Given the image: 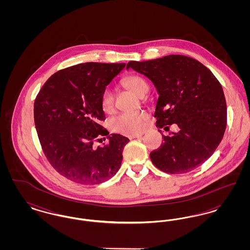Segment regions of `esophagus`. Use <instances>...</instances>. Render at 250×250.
<instances>
[{"mask_svg":"<svg viewBox=\"0 0 250 250\" xmlns=\"http://www.w3.org/2000/svg\"><path fill=\"white\" fill-rule=\"evenodd\" d=\"M142 136H143V134H133V135H129V136H128V138H129L130 140H133V139L140 138V137H142Z\"/></svg>","mask_w":250,"mask_h":250,"instance_id":"obj_1","label":"esophagus"}]
</instances>
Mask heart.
Masks as SVG:
<instances>
[{"label":"heart","mask_w":250,"mask_h":250,"mask_svg":"<svg viewBox=\"0 0 250 250\" xmlns=\"http://www.w3.org/2000/svg\"><path fill=\"white\" fill-rule=\"evenodd\" d=\"M122 85L139 96L146 94L149 90L147 81L139 75L125 77L122 80ZM101 104L105 111H110L114 107V95L109 89H106L101 95ZM148 118V113L143 110L123 112L111 118L109 125L115 132L133 135L141 133L144 129Z\"/></svg>","instance_id":"1"}]
</instances>
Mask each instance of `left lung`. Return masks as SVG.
I'll return each mask as SVG.
<instances>
[{
  "label": "left lung",
  "mask_w": 250,
  "mask_h": 250,
  "mask_svg": "<svg viewBox=\"0 0 250 250\" xmlns=\"http://www.w3.org/2000/svg\"><path fill=\"white\" fill-rule=\"evenodd\" d=\"M158 93L156 126L180 130L164 136L150 157L157 168L170 174L187 173L201 166L221 143L226 130L227 104L221 84L202 62L185 55H167L145 62L131 61ZM161 132V130H159Z\"/></svg>",
  "instance_id": "obj_1"
}]
</instances>
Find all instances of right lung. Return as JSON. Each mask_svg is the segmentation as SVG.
Returning a JSON list of instances; mask_svg holds the SVG:
<instances>
[{
	"mask_svg": "<svg viewBox=\"0 0 250 250\" xmlns=\"http://www.w3.org/2000/svg\"><path fill=\"white\" fill-rule=\"evenodd\" d=\"M125 63L84 62L54 73L36 95L34 117L42 150L50 165L82 185L101 184L116 174L129 140L108 135L101 95ZM105 141L106 139L103 138Z\"/></svg>",
	"mask_w": 250,
	"mask_h": 250,
	"instance_id": "add662e5",
	"label": "right lung"
}]
</instances>
